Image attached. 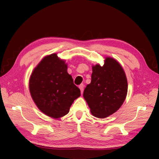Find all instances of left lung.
<instances>
[{"label": "left lung", "instance_id": "8db88e82", "mask_svg": "<svg viewBox=\"0 0 159 159\" xmlns=\"http://www.w3.org/2000/svg\"><path fill=\"white\" fill-rule=\"evenodd\" d=\"M29 90L38 108L54 118L68 114L74 101L80 96V89L67 73L65 61L55 54L43 59L34 69Z\"/></svg>", "mask_w": 159, "mask_h": 159}]
</instances>
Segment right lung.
<instances>
[{
  "label": "right lung",
  "mask_w": 159,
  "mask_h": 159,
  "mask_svg": "<svg viewBox=\"0 0 159 159\" xmlns=\"http://www.w3.org/2000/svg\"><path fill=\"white\" fill-rule=\"evenodd\" d=\"M128 82L124 70L111 58L103 66H93L91 83L85 88L83 98L90 112L99 118L108 117L120 108L127 95Z\"/></svg>",
  "instance_id": "add662e5"
}]
</instances>
